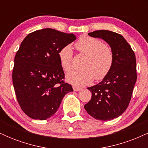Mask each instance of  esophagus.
I'll return each instance as SVG.
<instances>
[{"mask_svg": "<svg viewBox=\"0 0 148 148\" xmlns=\"http://www.w3.org/2000/svg\"><path fill=\"white\" fill-rule=\"evenodd\" d=\"M73 89H74V91L78 92V91H81L82 90V88H79V87H76V86H73Z\"/></svg>", "mask_w": 148, "mask_h": 148, "instance_id": "34e87169", "label": "esophagus"}]
</instances>
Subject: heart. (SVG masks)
Segmentation results:
<instances>
[{
	"mask_svg": "<svg viewBox=\"0 0 148 148\" xmlns=\"http://www.w3.org/2000/svg\"><path fill=\"white\" fill-rule=\"evenodd\" d=\"M78 51L87 56L81 71H74L67 75V80L76 86H84L92 81L103 79L107 76L113 63V52L109 46L103 45L101 40L87 35L81 36L76 43ZM72 47L67 45L58 53L60 64L64 72L72 67Z\"/></svg>",
	"mask_w": 148,
	"mask_h": 148,
	"instance_id": "b5f03b06",
	"label": "heart"
}]
</instances>
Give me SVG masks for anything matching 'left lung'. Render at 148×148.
I'll list each match as a JSON object with an SVG mask.
<instances>
[{
	"instance_id": "left-lung-1",
	"label": "left lung",
	"mask_w": 148,
	"mask_h": 148,
	"mask_svg": "<svg viewBox=\"0 0 148 148\" xmlns=\"http://www.w3.org/2000/svg\"><path fill=\"white\" fill-rule=\"evenodd\" d=\"M88 35L104 40L112 49L114 59L106 77L95 86L88 88L92 98L84 108L97 120H113L123 114L130 102L137 79L135 54L120 34L100 30Z\"/></svg>"
}]
</instances>
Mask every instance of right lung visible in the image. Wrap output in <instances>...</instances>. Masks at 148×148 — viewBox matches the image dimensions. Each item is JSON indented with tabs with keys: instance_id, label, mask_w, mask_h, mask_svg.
Returning <instances> with one entry per match:
<instances>
[{
	"instance_id": "1",
	"label": "right lung",
	"mask_w": 148,
	"mask_h": 148,
	"mask_svg": "<svg viewBox=\"0 0 148 148\" xmlns=\"http://www.w3.org/2000/svg\"><path fill=\"white\" fill-rule=\"evenodd\" d=\"M76 40L74 34L44 28L28 34L14 58L12 82L21 109L30 118L45 120L55 114L71 85L59 60L62 48Z\"/></svg>"
}]
</instances>
